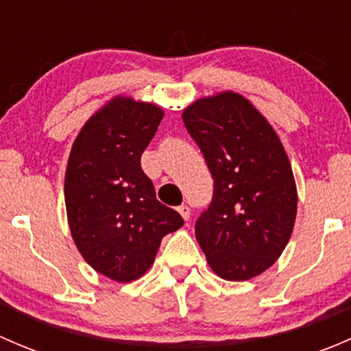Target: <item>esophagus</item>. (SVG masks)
<instances>
[{
  "label": "esophagus",
  "mask_w": 351,
  "mask_h": 351,
  "mask_svg": "<svg viewBox=\"0 0 351 351\" xmlns=\"http://www.w3.org/2000/svg\"><path fill=\"white\" fill-rule=\"evenodd\" d=\"M178 212H180V215L185 219V221H189V219H190V207H189V205H180Z\"/></svg>",
  "instance_id": "1"
}]
</instances>
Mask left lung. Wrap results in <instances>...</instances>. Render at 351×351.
I'll use <instances>...</instances> for the list:
<instances>
[{
    "instance_id": "obj_1",
    "label": "left lung",
    "mask_w": 351,
    "mask_h": 351,
    "mask_svg": "<svg viewBox=\"0 0 351 351\" xmlns=\"http://www.w3.org/2000/svg\"><path fill=\"white\" fill-rule=\"evenodd\" d=\"M214 178L195 236L224 280L258 277L280 258L293 231L297 186L284 144L247 98L221 91L182 113Z\"/></svg>"
}]
</instances>
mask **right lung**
<instances>
[{"label":"right lung","instance_id":"1","mask_svg":"<svg viewBox=\"0 0 351 351\" xmlns=\"http://www.w3.org/2000/svg\"><path fill=\"white\" fill-rule=\"evenodd\" d=\"M162 112L117 95L81 127L67 159L64 200L77 251L98 274L127 284L154 263L161 239L182 215L156 198L141 168Z\"/></svg>","mask_w":351,"mask_h":351}]
</instances>
